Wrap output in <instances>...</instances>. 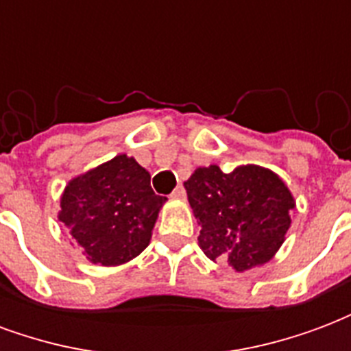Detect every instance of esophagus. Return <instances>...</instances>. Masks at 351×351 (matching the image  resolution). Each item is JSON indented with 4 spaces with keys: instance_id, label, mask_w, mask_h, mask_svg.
Masks as SVG:
<instances>
[{
    "instance_id": "esophagus-1",
    "label": "esophagus",
    "mask_w": 351,
    "mask_h": 351,
    "mask_svg": "<svg viewBox=\"0 0 351 351\" xmlns=\"http://www.w3.org/2000/svg\"><path fill=\"white\" fill-rule=\"evenodd\" d=\"M171 197L173 199H186V190H184L182 186H178L173 193H171Z\"/></svg>"
}]
</instances>
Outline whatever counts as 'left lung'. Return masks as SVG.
I'll return each mask as SVG.
<instances>
[{"label": "left lung", "instance_id": "left-lung-1", "mask_svg": "<svg viewBox=\"0 0 351 351\" xmlns=\"http://www.w3.org/2000/svg\"><path fill=\"white\" fill-rule=\"evenodd\" d=\"M184 188L208 259H226L237 272L250 271L271 261L286 241L295 199L271 169L241 165L223 173L218 165L199 167Z\"/></svg>", "mask_w": 351, "mask_h": 351}]
</instances>
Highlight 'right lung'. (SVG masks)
Listing matches in <instances>:
<instances>
[{"mask_svg":"<svg viewBox=\"0 0 351 351\" xmlns=\"http://www.w3.org/2000/svg\"><path fill=\"white\" fill-rule=\"evenodd\" d=\"M165 201L150 188V173L120 154L67 182L58 218L90 263L116 267L150 244Z\"/></svg>","mask_w":351,"mask_h":351,"instance_id":"add662e5","label":"right lung"}]
</instances>
